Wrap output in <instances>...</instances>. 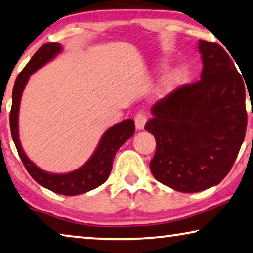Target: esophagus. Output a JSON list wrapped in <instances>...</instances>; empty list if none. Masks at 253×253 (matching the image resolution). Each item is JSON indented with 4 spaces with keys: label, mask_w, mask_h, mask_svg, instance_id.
<instances>
[{
    "label": "esophagus",
    "mask_w": 253,
    "mask_h": 253,
    "mask_svg": "<svg viewBox=\"0 0 253 253\" xmlns=\"http://www.w3.org/2000/svg\"><path fill=\"white\" fill-rule=\"evenodd\" d=\"M146 119L148 118H146L145 112H143V111H138L137 115L135 116V125H136V128L138 130H141L144 128Z\"/></svg>",
    "instance_id": "34e87169"
}]
</instances>
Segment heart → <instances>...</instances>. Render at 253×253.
<instances>
[{
  "instance_id": "b5f03b06",
  "label": "heart",
  "mask_w": 253,
  "mask_h": 253,
  "mask_svg": "<svg viewBox=\"0 0 253 253\" xmlns=\"http://www.w3.org/2000/svg\"><path fill=\"white\" fill-rule=\"evenodd\" d=\"M186 73L183 68H176V69L171 70L167 76L165 77L163 82V90L164 92H170L177 86H179L185 79Z\"/></svg>"
}]
</instances>
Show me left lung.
I'll return each instance as SVG.
<instances>
[{
    "label": "left lung",
    "mask_w": 253,
    "mask_h": 253,
    "mask_svg": "<svg viewBox=\"0 0 253 253\" xmlns=\"http://www.w3.org/2000/svg\"><path fill=\"white\" fill-rule=\"evenodd\" d=\"M201 79L158 101L145 130L157 150L150 169L158 182L184 193L219 184L236 159L247 130L246 86L220 45L199 41Z\"/></svg>",
    "instance_id": "8db88e82"
}]
</instances>
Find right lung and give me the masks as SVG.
<instances>
[{"instance_id":"obj_1","label":"right lung","mask_w":253,"mask_h":253,"mask_svg":"<svg viewBox=\"0 0 253 253\" xmlns=\"http://www.w3.org/2000/svg\"><path fill=\"white\" fill-rule=\"evenodd\" d=\"M61 52V45L59 43H47L39 48V51L33 55L14 82L12 90V107L10 111V128L13 142L16 144L19 157L27 169L29 175L36 180L40 185L48 188L55 193L63 195H78L88 192L100 185L108 179L112 169V163L117 151L119 150L128 138L135 133V124L133 119H126L117 124L105 131L101 138L100 144L90 159L77 170L68 174H50L40 169L35 164L30 161L19 141L18 131V116L20 107L21 94L30 75L50 61L54 56Z\"/></svg>"}]
</instances>
